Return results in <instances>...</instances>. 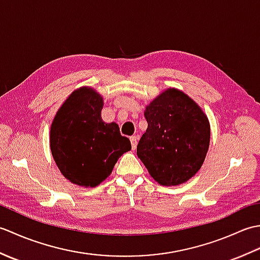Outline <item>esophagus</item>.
Instances as JSON below:
<instances>
[{"instance_id": "esophagus-1", "label": "esophagus", "mask_w": 260, "mask_h": 260, "mask_svg": "<svg viewBox=\"0 0 260 260\" xmlns=\"http://www.w3.org/2000/svg\"><path fill=\"white\" fill-rule=\"evenodd\" d=\"M129 140H131L132 148H133V150H135V148H136V145H137V136H131V137H129Z\"/></svg>"}]
</instances>
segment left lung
<instances>
[{
  "label": "left lung",
  "mask_w": 260,
  "mask_h": 260,
  "mask_svg": "<svg viewBox=\"0 0 260 260\" xmlns=\"http://www.w3.org/2000/svg\"><path fill=\"white\" fill-rule=\"evenodd\" d=\"M147 129L137 156L158 184L172 186L196 175L210 144V124L200 106L175 88H169L144 112Z\"/></svg>",
  "instance_id": "1"
}]
</instances>
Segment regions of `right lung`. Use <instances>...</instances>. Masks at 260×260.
I'll list each match as a JSON object with an SVG mask.
<instances>
[{
	"instance_id": "add662e5",
	"label": "right lung",
	"mask_w": 260,
	"mask_h": 260,
	"mask_svg": "<svg viewBox=\"0 0 260 260\" xmlns=\"http://www.w3.org/2000/svg\"><path fill=\"white\" fill-rule=\"evenodd\" d=\"M103 97L95 89L81 87L66 99L51 124L54 162L66 179L79 186L101 184L132 148L117 124L103 121Z\"/></svg>"
}]
</instances>
